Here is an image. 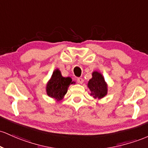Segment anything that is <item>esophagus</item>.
Returning a JSON list of instances; mask_svg holds the SVG:
<instances>
[{"instance_id": "34e87169", "label": "esophagus", "mask_w": 148, "mask_h": 148, "mask_svg": "<svg viewBox=\"0 0 148 148\" xmlns=\"http://www.w3.org/2000/svg\"><path fill=\"white\" fill-rule=\"evenodd\" d=\"M77 80V82H78L79 84H82L83 82H84V79H83L82 77H78Z\"/></svg>"}]
</instances>
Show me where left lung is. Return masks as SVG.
Instances as JSON below:
<instances>
[{
  "instance_id": "1",
  "label": "left lung",
  "mask_w": 148,
  "mask_h": 148,
  "mask_svg": "<svg viewBox=\"0 0 148 148\" xmlns=\"http://www.w3.org/2000/svg\"><path fill=\"white\" fill-rule=\"evenodd\" d=\"M87 87L90 90V95L94 99H101L108 94V84L103 76L98 71L92 73V77L89 80Z\"/></svg>"
}]
</instances>
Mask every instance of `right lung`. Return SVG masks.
<instances>
[{"mask_svg": "<svg viewBox=\"0 0 148 148\" xmlns=\"http://www.w3.org/2000/svg\"><path fill=\"white\" fill-rule=\"evenodd\" d=\"M73 83L74 82H72L71 77H63L61 71L56 69L54 71L52 77L47 83V94L49 97L55 99L56 101L62 100L67 93L70 84Z\"/></svg>", "mask_w": 148, "mask_h": 148, "instance_id": "obj_1", "label": "right lung"}]
</instances>
